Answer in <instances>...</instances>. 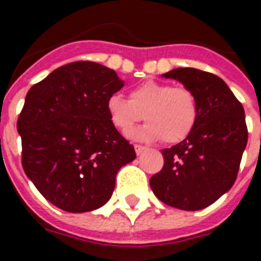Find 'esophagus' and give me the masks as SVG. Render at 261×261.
<instances>
[{
  "label": "esophagus",
  "mask_w": 261,
  "mask_h": 261,
  "mask_svg": "<svg viewBox=\"0 0 261 261\" xmlns=\"http://www.w3.org/2000/svg\"><path fill=\"white\" fill-rule=\"evenodd\" d=\"M134 149H135V153H137V154H138V155H141L143 153V151L146 150V147L141 146V145H135Z\"/></svg>",
  "instance_id": "34e87169"
}]
</instances>
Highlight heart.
<instances>
[{"label":"heart","mask_w":261,"mask_h":261,"mask_svg":"<svg viewBox=\"0 0 261 261\" xmlns=\"http://www.w3.org/2000/svg\"><path fill=\"white\" fill-rule=\"evenodd\" d=\"M107 112L111 123L123 134L130 133L145 119L147 123L135 131V138L178 143L188 138L196 127L199 104L188 88L146 81L133 88L128 98L111 94L107 100Z\"/></svg>","instance_id":"b5f03b06"}]
</instances>
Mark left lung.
<instances>
[{
    "instance_id": "1",
    "label": "left lung",
    "mask_w": 261,
    "mask_h": 261,
    "mask_svg": "<svg viewBox=\"0 0 261 261\" xmlns=\"http://www.w3.org/2000/svg\"><path fill=\"white\" fill-rule=\"evenodd\" d=\"M177 80L198 98L199 119L190 137L164 149L163 169L150 187L163 203L180 210L210 206L230 190L248 142L243 104L218 75L194 67L163 74Z\"/></svg>"
}]
</instances>
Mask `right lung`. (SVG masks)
I'll return each instance as SVG.
<instances>
[{
	"mask_svg": "<svg viewBox=\"0 0 261 261\" xmlns=\"http://www.w3.org/2000/svg\"><path fill=\"white\" fill-rule=\"evenodd\" d=\"M123 85L112 69L79 61L28 90L17 119L21 164L54 206L69 213L104 206L118 171L137 157L107 112L108 97Z\"/></svg>",
	"mask_w": 261,
	"mask_h": 261,
	"instance_id": "add662e5",
	"label": "right lung"
}]
</instances>
